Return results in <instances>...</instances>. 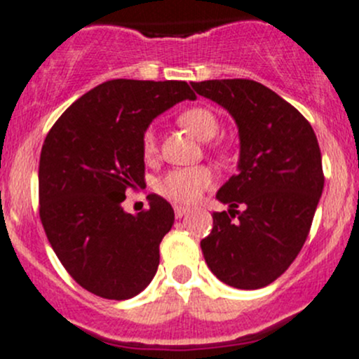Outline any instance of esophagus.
Listing matches in <instances>:
<instances>
[{
	"label": "esophagus",
	"mask_w": 359,
	"mask_h": 359,
	"mask_svg": "<svg viewBox=\"0 0 359 359\" xmlns=\"http://www.w3.org/2000/svg\"><path fill=\"white\" fill-rule=\"evenodd\" d=\"M173 210H175V217H177V219H182V217L186 215V213L191 212V210L187 208V206H180V205H177Z\"/></svg>",
	"instance_id": "obj_1"
}]
</instances>
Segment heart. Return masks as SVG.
Wrapping results in <instances>:
<instances>
[{"label": "heart", "instance_id": "1", "mask_svg": "<svg viewBox=\"0 0 359 359\" xmlns=\"http://www.w3.org/2000/svg\"><path fill=\"white\" fill-rule=\"evenodd\" d=\"M179 123L186 126L191 133L201 140H210L219 132V118L210 107L194 106L179 114ZM156 133L147 128L142 135V153L146 159L156 154ZM213 172L208 166H194V168H175L166 173L156 184V191L161 196L182 205H191L198 201L201 194L212 186Z\"/></svg>", "mask_w": 359, "mask_h": 359}]
</instances>
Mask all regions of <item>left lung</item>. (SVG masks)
Masks as SVG:
<instances>
[{"label":"left lung","instance_id":"8db88e82","mask_svg":"<svg viewBox=\"0 0 359 359\" xmlns=\"http://www.w3.org/2000/svg\"><path fill=\"white\" fill-rule=\"evenodd\" d=\"M191 86L229 111L240 133L238 173L217 193L229 210L212 215L203 257L229 287H267L302 250L323 193L316 133L292 104L253 79Z\"/></svg>","mask_w":359,"mask_h":359}]
</instances>
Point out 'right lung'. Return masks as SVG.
<instances>
[{"label": "right lung", "mask_w": 359, "mask_h": 359, "mask_svg": "<svg viewBox=\"0 0 359 359\" xmlns=\"http://www.w3.org/2000/svg\"><path fill=\"white\" fill-rule=\"evenodd\" d=\"M186 99H196L186 81L111 79L71 104L46 135L39 219L72 280L102 299H132L156 274L172 205L149 194V208L132 215L121 203L144 186V132Z\"/></svg>", "instance_id": "1"}]
</instances>
